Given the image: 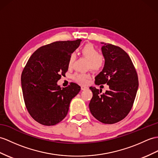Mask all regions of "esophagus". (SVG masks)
Wrapping results in <instances>:
<instances>
[{"label":"esophagus","instance_id":"esophagus-1","mask_svg":"<svg viewBox=\"0 0 158 158\" xmlns=\"http://www.w3.org/2000/svg\"><path fill=\"white\" fill-rule=\"evenodd\" d=\"M87 88H88V87H86V86H81V90H86Z\"/></svg>","mask_w":158,"mask_h":158}]
</instances>
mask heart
<instances>
[{
	"instance_id": "obj_1",
	"label": "heart",
	"mask_w": 158,
	"mask_h": 158,
	"mask_svg": "<svg viewBox=\"0 0 158 158\" xmlns=\"http://www.w3.org/2000/svg\"><path fill=\"white\" fill-rule=\"evenodd\" d=\"M81 54L84 57L88 59V62L87 64V67L90 68L91 70L94 71H100L102 70L105 65V60L102 55L98 54V52L97 49L91 44H87L84 45L80 50ZM76 56L74 53H72L70 56L68 61V66L71 67L73 63L75 60ZM90 78V75L89 74H79V73H75L73 74L72 78L76 82H78L80 84H85L87 83L88 79Z\"/></svg>"
}]
</instances>
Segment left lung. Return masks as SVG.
<instances>
[{"instance_id":"1","label":"left lung","mask_w":158,"mask_h":158,"mask_svg":"<svg viewBox=\"0 0 158 158\" xmlns=\"http://www.w3.org/2000/svg\"><path fill=\"white\" fill-rule=\"evenodd\" d=\"M102 52L105 60V66L95 77V84H106L109 90L101 94V90L90 86L93 95L89 109L93 117L100 122L113 124L125 118L130 112L139 82L132 61L123 49L105 44Z\"/></svg>"}]
</instances>
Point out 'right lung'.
<instances>
[{
    "instance_id": "obj_1",
    "label": "right lung",
    "mask_w": 158,
    "mask_h": 158,
    "mask_svg": "<svg viewBox=\"0 0 158 158\" xmlns=\"http://www.w3.org/2000/svg\"><path fill=\"white\" fill-rule=\"evenodd\" d=\"M81 40L56 41L37 49L30 57L21 74V86L26 108L35 121L51 126L68 114L72 99L80 86L70 83L61 88L57 82L68 69L70 56Z\"/></svg>"
}]
</instances>
